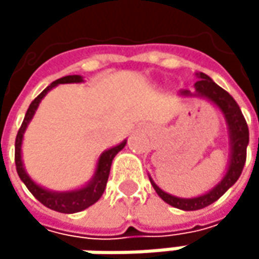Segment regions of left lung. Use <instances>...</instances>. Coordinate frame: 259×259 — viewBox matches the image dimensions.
Instances as JSON below:
<instances>
[{
  "instance_id": "1",
  "label": "left lung",
  "mask_w": 259,
  "mask_h": 259,
  "mask_svg": "<svg viewBox=\"0 0 259 259\" xmlns=\"http://www.w3.org/2000/svg\"><path fill=\"white\" fill-rule=\"evenodd\" d=\"M199 80L195 83V94L196 96H202L208 100H211L225 115V120L228 123L230 127V136H231V160H230V168L225 174V177L222 181L208 193L196 196V198H177L172 196L166 192H163L160 187H157L154 184V181H151L154 190L157 192V195L168 202L169 205L186 210V211H193V210H201L210 204H213L214 201H218L235 181L238 180L244 162H246V148L249 144V127L247 123L241 114L240 106L237 105V102L233 99V96L225 91L224 88H221L218 83H214L210 76H207L205 73H198ZM181 96H192V93L189 90H183Z\"/></svg>"
}]
</instances>
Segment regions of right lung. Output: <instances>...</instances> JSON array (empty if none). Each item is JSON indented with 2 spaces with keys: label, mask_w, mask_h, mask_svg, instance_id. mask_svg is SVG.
Here are the masks:
<instances>
[{
  "label": "right lung",
  "mask_w": 259,
  "mask_h": 259,
  "mask_svg": "<svg viewBox=\"0 0 259 259\" xmlns=\"http://www.w3.org/2000/svg\"><path fill=\"white\" fill-rule=\"evenodd\" d=\"M72 82H82V78L79 75H70V76H64V78L57 79L54 80L49 87H46L29 105L28 111L25 114V118L22 121V126L16 135V142H15V163H16V171L19 179L24 181L28 190L34 195L35 199H38L45 207L60 211V213H78L85 208H88L90 205H93L94 202H97L100 199V196L105 192L106 183H108V177H109V171H111V165H112V159L117 156L118 151H121L126 145V141L121 142L120 145L105 151L97 163V169L94 174V179L90 181L85 187L79 189V190H73V192H64V193H57V192H49L40 186H37L34 181L31 180L26 176L24 165H22V159H21V145H22V138H24V132H25L26 126L29 123V120L32 118L40 100L46 96V93L49 90H52L54 87H57L58 83H72Z\"/></svg>",
  "instance_id": "1"
}]
</instances>
